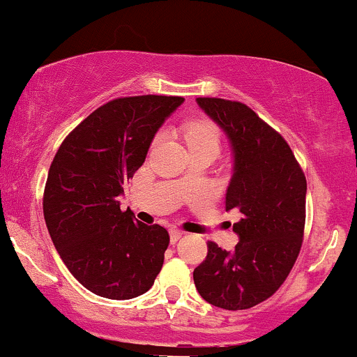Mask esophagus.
<instances>
[{"mask_svg": "<svg viewBox=\"0 0 357 357\" xmlns=\"http://www.w3.org/2000/svg\"><path fill=\"white\" fill-rule=\"evenodd\" d=\"M185 234V232L183 231H178V229H170V241L172 243H177L180 238H182V236Z\"/></svg>", "mask_w": 357, "mask_h": 357, "instance_id": "34e87169", "label": "esophagus"}]
</instances>
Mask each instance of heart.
Returning a JSON list of instances; mask_svg holds the SVG:
<instances>
[{"mask_svg":"<svg viewBox=\"0 0 357 357\" xmlns=\"http://www.w3.org/2000/svg\"><path fill=\"white\" fill-rule=\"evenodd\" d=\"M183 136L189 148L194 146H214L219 150V130L207 119L192 121L183 130Z\"/></svg>","mask_w":357,"mask_h":357,"instance_id":"b5f03b06","label":"heart"}]
</instances>
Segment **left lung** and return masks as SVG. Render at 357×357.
I'll return each mask as SVG.
<instances>
[{
  "label": "left lung",
  "mask_w": 357,
  "mask_h": 357,
  "mask_svg": "<svg viewBox=\"0 0 357 357\" xmlns=\"http://www.w3.org/2000/svg\"><path fill=\"white\" fill-rule=\"evenodd\" d=\"M195 101L229 139L226 211L238 209L243 219L232 226L239 238L234 251L207 243L194 283L211 305L244 310L271 297L297 259L307 180L288 143L246 104L218 98Z\"/></svg>",
  "instance_id": "8db88e82"
}]
</instances>
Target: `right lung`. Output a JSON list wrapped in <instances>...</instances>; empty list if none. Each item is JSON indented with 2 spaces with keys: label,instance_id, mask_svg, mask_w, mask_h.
<instances>
[{
  "label": "right lung",
  "instance_id": "add662e5",
  "mask_svg": "<svg viewBox=\"0 0 357 357\" xmlns=\"http://www.w3.org/2000/svg\"><path fill=\"white\" fill-rule=\"evenodd\" d=\"M182 102L177 96L114 99L87 116L52 162L43 194L47 229L70 273L99 297H138L162 270L167 229L121 211L119 197Z\"/></svg>",
  "mask_w": 357,
  "mask_h": 357
}]
</instances>
